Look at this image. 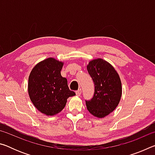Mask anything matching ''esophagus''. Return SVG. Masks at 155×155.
I'll use <instances>...</instances> for the list:
<instances>
[{
    "mask_svg": "<svg viewBox=\"0 0 155 155\" xmlns=\"http://www.w3.org/2000/svg\"><path fill=\"white\" fill-rule=\"evenodd\" d=\"M81 94H82V90H81V89H79V90L76 91V94H77L78 96H80L81 95Z\"/></svg>",
    "mask_w": 155,
    "mask_h": 155,
    "instance_id": "obj_1",
    "label": "esophagus"
}]
</instances>
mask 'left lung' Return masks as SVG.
Segmentation results:
<instances>
[{
	"label": "left lung",
	"mask_w": 155,
	"mask_h": 155,
	"mask_svg": "<svg viewBox=\"0 0 155 155\" xmlns=\"http://www.w3.org/2000/svg\"><path fill=\"white\" fill-rule=\"evenodd\" d=\"M89 74L95 86L93 98L86 101V107L91 115L103 118L115 109L122 93V83L118 73L111 64L98 58L89 62Z\"/></svg>",
	"instance_id": "1"
}]
</instances>
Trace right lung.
<instances>
[{
  "label": "right lung",
  "instance_id": "right-lung-1",
  "mask_svg": "<svg viewBox=\"0 0 155 155\" xmlns=\"http://www.w3.org/2000/svg\"><path fill=\"white\" fill-rule=\"evenodd\" d=\"M64 62L49 57L37 64L28 77V96L35 108L47 116L61 112L69 97L75 96L70 90L68 81L61 77Z\"/></svg>",
  "mask_w": 155,
  "mask_h": 155
}]
</instances>
